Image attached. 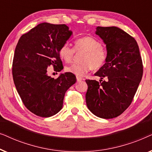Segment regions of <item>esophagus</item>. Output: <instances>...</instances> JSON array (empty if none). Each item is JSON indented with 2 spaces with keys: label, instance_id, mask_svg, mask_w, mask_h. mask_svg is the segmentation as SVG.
<instances>
[{
  "label": "esophagus",
  "instance_id": "1",
  "mask_svg": "<svg viewBox=\"0 0 152 152\" xmlns=\"http://www.w3.org/2000/svg\"><path fill=\"white\" fill-rule=\"evenodd\" d=\"M76 79H77V82H80V81H82L83 80L82 77H78V76L76 77Z\"/></svg>",
  "mask_w": 152,
  "mask_h": 152
}]
</instances>
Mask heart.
Wrapping results in <instances>:
<instances>
[{
    "mask_svg": "<svg viewBox=\"0 0 152 152\" xmlns=\"http://www.w3.org/2000/svg\"><path fill=\"white\" fill-rule=\"evenodd\" d=\"M84 52L81 57L80 64H72L66 67V70L78 77H82L93 70H98L107 61L108 53L107 49L102 45L100 41L92 37H84L75 41L74 48L68 43H64L59 50V55L66 63L73 59L75 53Z\"/></svg>",
    "mask_w": 152,
    "mask_h": 152,
    "instance_id": "1",
    "label": "heart"
}]
</instances>
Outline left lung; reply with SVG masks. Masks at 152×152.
<instances>
[{"label": "left lung", "instance_id": "left-lung-1", "mask_svg": "<svg viewBox=\"0 0 152 152\" xmlns=\"http://www.w3.org/2000/svg\"><path fill=\"white\" fill-rule=\"evenodd\" d=\"M107 46V61L95 74L101 77L86 80V105L95 115L111 119L121 115L132 102L142 79L143 65L134 38L117 27H97ZM104 77L107 81H102Z\"/></svg>", "mask_w": 152, "mask_h": 152}]
</instances>
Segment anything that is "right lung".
Here are the masks:
<instances>
[{
  "instance_id": "right-lung-1",
  "label": "right lung",
  "mask_w": 152,
  "mask_h": 152,
  "mask_svg": "<svg viewBox=\"0 0 152 152\" xmlns=\"http://www.w3.org/2000/svg\"><path fill=\"white\" fill-rule=\"evenodd\" d=\"M71 34L65 24L42 23L18 41L12 63L14 82L25 107L36 115L57 114L63 107L66 91L76 82L70 72L56 79L47 75L49 66L57 72L64 68L59 50Z\"/></svg>"
}]
</instances>
